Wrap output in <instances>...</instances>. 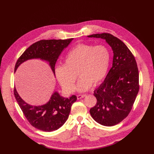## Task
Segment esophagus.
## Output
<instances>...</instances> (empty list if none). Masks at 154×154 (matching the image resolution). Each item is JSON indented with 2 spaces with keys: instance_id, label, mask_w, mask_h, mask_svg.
<instances>
[{
  "instance_id": "esophagus-1",
  "label": "esophagus",
  "mask_w": 154,
  "mask_h": 154,
  "mask_svg": "<svg viewBox=\"0 0 154 154\" xmlns=\"http://www.w3.org/2000/svg\"><path fill=\"white\" fill-rule=\"evenodd\" d=\"M86 96V95L85 94H83V95H78L77 96V98H78V100H80V99H82V98H83V97H85Z\"/></svg>"
}]
</instances>
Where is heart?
<instances>
[{"label": "heart", "instance_id": "b5f03b06", "mask_svg": "<svg viewBox=\"0 0 154 154\" xmlns=\"http://www.w3.org/2000/svg\"><path fill=\"white\" fill-rule=\"evenodd\" d=\"M110 61V51L105 45L79 43L69 51L64 65L56 68V77L64 89L71 92L75 89L78 74L77 89L85 92L103 80Z\"/></svg>", "mask_w": 154, "mask_h": 154}]
</instances>
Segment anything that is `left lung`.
<instances>
[{
    "label": "left lung",
    "mask_w": 154,
    "mask_h": 154,
    "mask_svg": "<svg viewBox=\"0 0 154 154\" xmlns=\"http://www.w3.org/2000/svg\"><path fill=\"white\" fill-rule=\"evenodd\" d=\"M87 36L105 40L113 51L112 67L94 91L97 103L90 109L97 123L111 127L122 122L132 109L139 89L137 63L127 46L117 37L106 32Z\"/></svg>",
    "instance_id": "obj_1"
}]
</instances>
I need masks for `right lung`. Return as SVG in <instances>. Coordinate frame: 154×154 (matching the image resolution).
I'll return each instance as SVG.
<instances>
[{
	"label": "right lung",
	"instance_id": "1",
	"mask_svg": "<svg viewBox=\"0 0 154 154\" xmlns=\"http://www.w3.org/2000/svg\"><path fill=\"white\" fill-rule=\"evenodd\" d=\"M73 38L66 40H42L32 44L17 61L15 72L20 64L28 60L39 58L49 62L55 75L56 62L62 51L67 48ZM14 95L22 111L29 123L35 128L45 132H52L66 123L72 105L77 100L75 95L69 98L63 97L54 92L49 101L40 106H33L23 100L15 87Z\"/></svg>",
	"mask_w": 154,
	"mask_h": 154
}]
</instances>
